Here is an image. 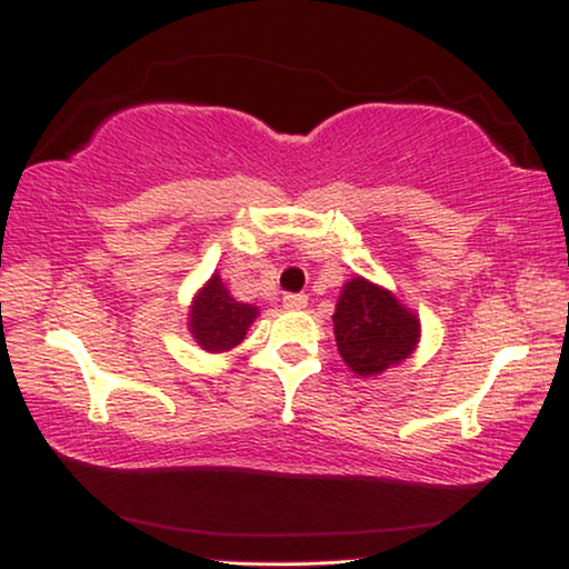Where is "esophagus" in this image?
<instances>
[{
    "label": "esophagus",
    "instance_id": "esophagus-1",
    "mask_svg": "<svg viewBox=\"0 0 569 569\" xmlns=\"http://www.w3.org/2000/svg\"><path fill=\"white\" fill-rule=\"evenodd\" d=\"M309 303V299L303 293H288L283 296V307L286 309H303Z\"/></svg>",
    "mask_w": 569,
    "mask_h": 569
}]
</instances>
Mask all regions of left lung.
I'll use <instances>...</instances> for the list:
<instances>
[{
  "mask_svg": "<svg viewBox=\"0 0 569 569\" xmlns=\"http://www.w3.org/2000/svg\"><path fill=\"white\" fill-rule=\"evenodd\" d=\"M332 325L342 361L361 379L407 361L420 342V317L363 276L342 286Z\"/></svg>",
  "mask_w": 569,
  "mask_h": 569,
  "instance_id": "1",
  "label": "left lung"
}]
</instances>
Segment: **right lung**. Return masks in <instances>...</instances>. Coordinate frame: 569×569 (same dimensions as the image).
<instances>
[{
    "label": "right lung",
    "instance_id": "obj_1",
    "mask_svg": "<svg viewBox=\"0 0 569 569\" xmlns=\"http://www.w3.org/2000/svg\"><path fill=\"white\" fill-rule=\"evenodd\" d=\"M260 309L229 293L219 273L198 288L188 309V332L206 353H227L244 340Z\"/></svg>",
    "mask_w": 569,
    "mask_h": 569
}]
</instances>
